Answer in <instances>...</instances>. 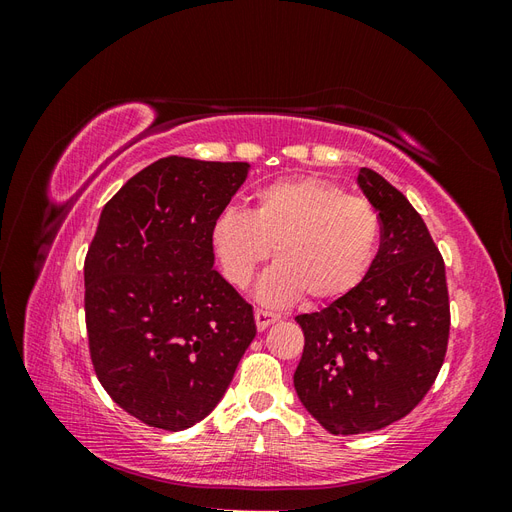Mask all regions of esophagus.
<instances>
[{
	"label": "esophagus",
	"instance_id": "esophagus-1",
	"mask_svg": "<svg viewBox=\"0 0 512 512\" xmlns=\"http://www.w3.org/2000/svg\"><path fill=\"white\" fill-rule=\"evenodd\" d=\"M254 318H256V327H258V331H265V329H269V327H271L273 322L280 320V316L273 314V312H267V309H256Z\"/></svg>",
	"mask_w": 512,
	"mask_h": 512
}]
</instances>
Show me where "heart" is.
<instances>
[{"instance_id": "b5f03b06", "label": "heart", "mask_w": 512, "mask_h": 512, "mask_svg": "<svg viewBox=\"0 0 512 512\" xmlns=\"http://www.w3.org/2000/svg\"><path fill=\"white\" fill-rule=\"evenodd\" d=\"M380 237L382 220L371 200L312 175L265 183L250 211L226 207L209 230L220 269L237 288L250 286L275 254L258 288L267 305L290 303L305 292L314 301L346 297L374 267Z\"/></svg>"}]
</instances>
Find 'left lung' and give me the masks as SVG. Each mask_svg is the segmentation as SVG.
Listing matches in <instances>:
<instances>
[{
  "mask_svg": "<svg viewBox=\"0 0 512 512\" xmlns=\"http://www.w3.org/2000/svg\"><path fill=\"white\" fill-rule=\"evenodd\" d=\"M359 185L382 220L365 280L320 312L301 314L294 389L333 436L376 431L410 414L438 378L451 333L444 258L410 200L371 168Z\"/></svg>",
  "mask_w": 512,
  "mask_h": 512,
  "instance_id": "left-lung-1",
  "label": "left lung"
}]
</instances>
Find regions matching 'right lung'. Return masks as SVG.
<instances>
[{
    "instance_id": "right-lung-1",
    "label": "right lung",
    "mask_w": 512,
    "mask_h": 512,
    "mask_svg": "<svg viewBox=\"0 0 512 512\" xmlns=\"http://www.w3.org/2000/svg\"><path fill=\"white\" fill-rule=\"evenodd\" d=\"M247 168L168 156L102 209L85 256L89 354L104 391L149 427L203 421L256 337L254 309L213 269L209 241Z\"/></svg>"
}]
</instances>
